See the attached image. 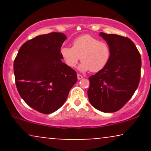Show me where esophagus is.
<instances>
[{
    "instance_id": "obj_1",
    "label": "esophagus",
    "mask_w": 151,
    "mask_h": 151,
    "mask_svg": "<svg viewBox=\"0 0 151 151\" xmlns=\"http://www.w3.org/2000/svg\"><path fill=\"white\" fill-rule=\"evenodd\" d=\"M82 78H83L82 75H81V74H77V79H79V80H80V79H82Z\"/></svg>"
}]
</instances>
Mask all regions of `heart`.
Masks as SVG:
<instances>
[{
    "mask_svg": "<svg viewBox=\"0 0 151 151\" xmlns=\"http://www.w3.org/2000/svg\"><path fill=\"white\" fill-rule=\"evenodd\" d=\"M60 53L66 65L72 68L75 67L81 60L79 69L81 72H99L107 65L111 58V49L108 43L89 35L76 38L72 47H64Z\"/></svg>",
    "mask_w": 151,
    "mask_h": 151,
    "instance_id": "obj_1",
    "label": "heart"
}]
</instances>
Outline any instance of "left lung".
<instances>
[{
	"label": "left lung",
	"instance_id": "left-lung-1",
	"mask_svg": "<svg viewBox=\"0 0 151 151\" xmlns=\"http://www.w3.org/2000/svg\"><path fill=\"white\" fill-rule=\"evenodd\" d=\"M111 49L109 63L103 70L89 77L87 91L90 104L99 111L112 113L129 101L141 78V58L129 38L100 32Z\"/></svg>",
	"mask_w": 151,
	"mask_h": 151
}]
</instances>
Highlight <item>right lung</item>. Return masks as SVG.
I'll return each mask as SVG.
<instances>
[{
	"instance_id": "right-lung-1",
	"label": "right lung",
	"mask_w": 151,
	"mask_h": 151,
	"mask_svg": "<svg viewBox=\"0 0 151 151\" xmlns=\"http://www.w3.org/2000/svg\"><path fill=\"white\" fill-rule=\"evenodd\" d=\"M61 32L41 35L20 47L14 60L15 84L27 105L45 114L64 104L77 81V72L62 62Z\"/></svg>"
}]
</instances>
